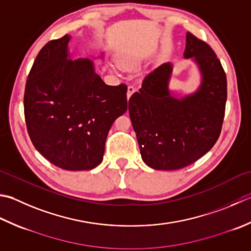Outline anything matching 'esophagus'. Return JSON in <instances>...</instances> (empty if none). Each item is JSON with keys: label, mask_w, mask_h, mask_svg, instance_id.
<instances>
[{"label": "esophagus", "mask_w": 251, "mask_h": 251, "mask_svg": "<svg viewBox=\"0 0 251 251\" xmlns=\"http://www.w3.org/2000/svg\"><path fill=\"white\" fill-rule=\"evenodd\" d=\"M135 91H136V88H135L134 86L129 85V86H128V88H127V98H128V99H129V98L131 97L132 93H134Z\"/></svg>", "instance_id": "1"}]
</instances>
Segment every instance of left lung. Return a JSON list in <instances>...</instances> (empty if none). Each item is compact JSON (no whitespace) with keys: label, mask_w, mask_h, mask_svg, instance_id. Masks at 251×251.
Here are the masks:
<instances>
[{"label":"left lung","mask_w":251,"mask_h":251,"mask_svg":"<svg viewBox=\"0 0 251 251\" xmlns=\"http://www.w3.org/2000/svg\"><path fill=\"white\" fill-rule=\"evenodd\" d=\"M186 58L194 57L202 74L197 92L171 96L172 65L149 73L130 97L128 111L141 158L154 170H179L199 160L218 141L225 115L227 81L222 64L207 42L186 36Z\"/></svg>","instance_id":"8db88e82"}]
</instances>
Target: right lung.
<instances>
[{"mask_svg":"<svg viewBox=\"0 0 251 251\" xmlns=\"http://www.w3.org/2000/svg\"><path fill=\"white\" fill-rule=\"evenodd\" d=\"M68 34L49 41L33 62L24 95L25 121L32 145L67 171L95 169L107 134L127 111V86H107L92 61L68 57Z\"/></svg>","mask_w":251,"mask_h":251,"instance_id":"obj_1","label":"right lung"}]
</instances>
